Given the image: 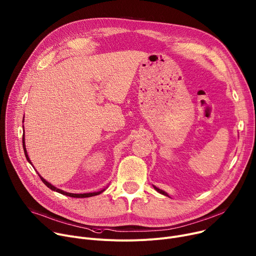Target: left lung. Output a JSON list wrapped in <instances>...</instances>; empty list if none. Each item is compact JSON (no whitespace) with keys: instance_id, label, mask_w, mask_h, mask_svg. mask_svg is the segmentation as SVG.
I'll return each instance as SVG.
<instances>
[{"instance_id":"left-lung-1","label":"left lung","mask_w":256,"mask_h":256,"mask_svg":"<svg viewBox=\"0 0 256 256\" xmlns=\"http://www.w3.org/2000/svg\"><path fill=\"white\" fill-rule=\"evenodd\" d=\"M153 188L158 192V193H160V194H162V195H164V196H168V197H170L166 191H164V190H161V189H159V188H157V187H155V186H153Z\"/></svg>"}]
</instances>
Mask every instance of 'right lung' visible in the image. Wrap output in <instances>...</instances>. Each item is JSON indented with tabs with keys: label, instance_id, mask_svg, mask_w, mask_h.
Wrapping results in <instances>:
<instances>
[{
	"label": "right lung",
	"instance_id": "1",
	"mask_svg": "<svg viewBox=\"0 0 256 256\" xmlns=\"http://www.w3.org/2000/svg\"><path fill=\"white\" fill-rule=\"evenodd\" d=\"M23 120H24V118H23ZM22 143H23V150H24V154H26V159H28V161L30 162V164L32 166V161H30V157H28V151H26V136H24V134H23V136H22ZM38 176L40 178V180H42V182L47 186V187L49 188V189H51V190H53V191H55V192H58V193H60V194H62V195H66V196H69V197H74V198H86V197H92V196H96V195H99V194H101V193H103L104 191H105V189L106 188H104V189H102V190H100V191H98V192H90V193H82V194H74V193H69V192H65V191H63V190H61V189H58V188H56L55 186H53L51 182H47L46 180L38 172Z\"/></svg>",
	"mask_w": 256,
	"mask_h": 256
}]
</instances>
